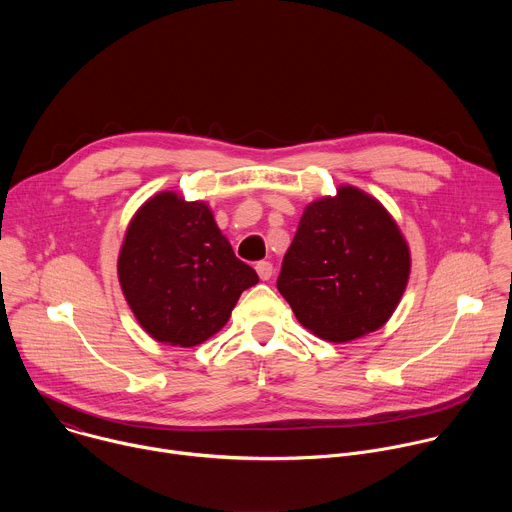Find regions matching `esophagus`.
<instances>
[{"label":"esophagus","mask_w":512,"mask_h":512,"mask_svg":"<svg viewBox=\"0 0 512 512\" xmlns=\"http://www.w3.org/2000/svg\"><path fill=\"white\" fill-rule=\"evenodd\" d=\"M255 271H257V275H259V279L267 281V279L273 275V265H271L269 261H259V263L255 265Z\"/></svg>","instance_id":"esophagus-1"}]
</instances>
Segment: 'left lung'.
Here are the masks:
<instances>
[{"label":"left lung","mask_w":512,"mask_h":512,"mask_svg":"<svg viewBox=\"0 0 512 512\" xmlns=\"http://www.w3.org/2000/svg\"><path fill=\"white\" fill-rule=\"evenodd\" d=\"M411 253L387 208L354 186L306 206L277 277L298 322L330 342L379 330L409 281Z\"/></svg>","instance_id":"obj_1"}]
</instances>
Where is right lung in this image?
<instances>
[{
	"instance_id": "add662e5",
	"label": "right lung",
	"mask_w": 512,
	"mask_h": 512,
	"mask_svg": "<svg viewBox=\"0 0 512 512\" xmlns=\"http://www.w3.org/2000/svg\"><path fill=\"white\" fill-rule=\"evenodd\" d=\"M123 296L154 340L190 348L221 330L259 277L235 257L206 202L166 190L127 227L119 261Z\"/></svg>"
}]
</instances>
